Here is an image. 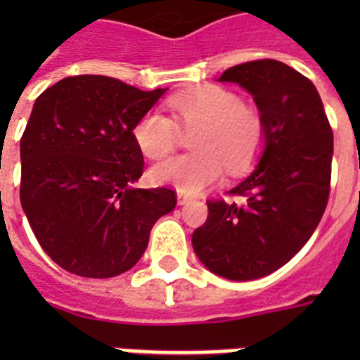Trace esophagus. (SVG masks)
Returning <instances> with one entry per match:
<instances>
[{
    "instance_id": "1",
    "label": "esophagus",
    "mask_w": 360,
    "mask_h": 360,
    "mask_svg": "<svg viewBox=\"0 0 360 360\" xmlns=\"http://www.w3.org/2000/svg\"><path fill=\"white\" fill-rule=\"evenodd\" d=\"M188 202H192V196H188L185 192H177V203L179 205H186Z\"/></svg>"
}]
</instances>
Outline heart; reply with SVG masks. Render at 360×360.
<instances>
[{"mask_svg": "<svg viewBox=\"0 0 360 360\" xmlns=\"http://www.w3.org/2000/svg\"><path fill=\"white\" fill-rule=\"evenodd\" d=\"M177 123L193 130L194 153L164 160L151 168V181L185 194H198L213 185L224 169L239 174L256 158L263 143V121L256 110L243 104L236 91L203 86L169 98ZM132 138L147 158H162L179 141V129L168 115L149 110L136 121Z\"/></svg>", "mask_w": 360, "mask_h": 360, "instance_id": "heart-1", "label": "heart"}]
</instances>
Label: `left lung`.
<instances>
[{
  "label": "left lung",
  "instance_id": "obj_1",
  "mask_svg": "<svg viewBox=\"0 0 360 360\" xmlns=\"http://www.w3.org/2000/svg\"><path fill=\"white\" fill-rule=\"evenodd\" d=\"M219 82L252 95L263 149L230 191L243 203L207 202L209 217L192 233V246L211 273L245 282L285 265L318 228L329 200L333 130L316 86L282 61L236 65Z\"/></svg>",
  "mask_w": 360,
  "mask_h": 360
}]
</instances>
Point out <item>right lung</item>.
I'll return each instance as SVG.
<instances>
[{
    "label": "right lung",
    "instance_id": "1",
    "mask_svg": "<svg viewBox=\"0 0 360 360\" xmlns=\"http://www.w3.org/2000/svg\"><path fill=\"white\" fill-rule=\"evenodd\" d=\"M166 89L141 91L110 76H69L42 91L20 140V202L39 245L59 267L112 278L138 263L169 188H138L143 157L132 138Z\"/></svg>",
    "mask_w": 360,
    "mask_h": 360
}]
</instances>
